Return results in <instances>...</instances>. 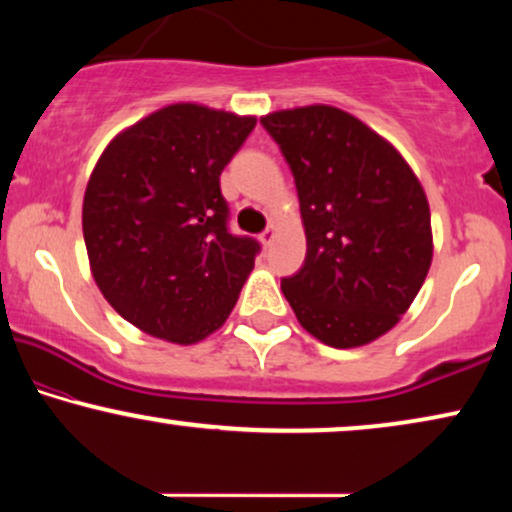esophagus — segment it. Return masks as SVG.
Here are the masks:
<instances>
[{"label":"esophagus","mask_w":512,"mask_h":512,"mask_svg":"<svg viewBox=\"0 0 512 512\" xmlns=\"http://www.w3.org/2000/svg\"><path fill=\"white\" fill-rule=\"evenodd\" d=\"M275 237H277V226H270L268 230H263L261 233V242L265 244V247H270V244L275 242Z\"/></svg>","instance_id":"1"}]
</instances>
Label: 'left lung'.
I'll return each mask as SVG.
<instances>
[{
    "mask_svg": "<svg viewBox=\"0 0 512 512\" xmlns=\"http://www.w3.org/2000/svg\"><path fill=\"white\" fill-rule=\"evenodd\" d=\"M296 179L307 254L282 293L307 333L335 349L394 328L433 261L429 200L389 139L331 104L261 116Z\"/></svg>",
    "mask_w": 512,
    "mask_h": 512,
    "instance_id": "1",
    "label": "left lung"
}]
</instances>
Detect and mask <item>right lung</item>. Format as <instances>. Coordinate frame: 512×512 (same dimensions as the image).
<instances>
[{"instance_id": "1", "label": "right lung", "mask_w": 512, "mask_h": 512, "mask_svg": "<svg viewBox=\"0 0 512 512\" xmlns=\"http://www.w3.org/2000/svg\"><path fill=\"white\" fill-rule=\"evenodd\" d=\"M254 125L256 116L167 104L97 158L81 214L90 272L142 333L195 345L233 312L258 244L228 233L219 177Z\"/></svg>"}]
</instances>
